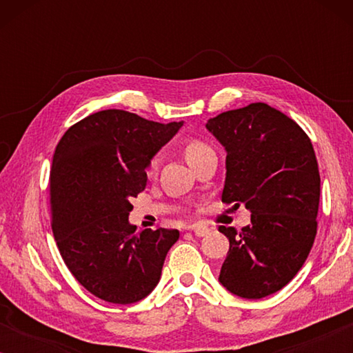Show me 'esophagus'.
<instances>
[{"instance_id": "esophagus-1", "label": "esophagus", "mask_w": 353, "mask_h": 353, "mask_svg": "<svg viewBox=\"0 0 353 353\" xmlns=\"http://www.w3.org/2000/svg\"><path fill=\"white\" fill-rule=\"evenodd\" d=\"M190 230L192 231V233H194L196 236H205V234H209V231H210V228L207 225H202V223H194V225H191L190 226Z\"/></svg>"}]
</instances>
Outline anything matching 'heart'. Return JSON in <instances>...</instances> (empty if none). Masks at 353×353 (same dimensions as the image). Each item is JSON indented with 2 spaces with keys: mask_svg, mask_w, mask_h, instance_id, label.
<instances>
[{
  "mask_svg": "<svg viewBox=\"0 0 353 353\" xmlns=\"http://www.w3.org/2000/svg\"><path fill=\"white\" fill-rule=\"evenodd\" d=\"M183 152H185L188 163L191 165V163L197 161L201 156H204V154H207V152H212V149H210V146H207L204 141H201V139H190V141L185 144V148H183ZM156 173H157V161L154 159V161L149 163V167H148V175L154 176Z\"/></svg>",
  "mask_w": 353,
  "mask_h": 353,
  "instance_id": "heart-1",
  "label": "heart"
}]
</instances>
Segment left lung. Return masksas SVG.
I'll return each instance as SVG.
<instances>
[{"instance_id": "left-lung-1", "label": "left lung", "mask_w": 353, "mask_h": 353, "mask_svg": "<svg viewBox=\"0 0 353 353\" xmlns=\"http://www.w3.org/2000/svg\"><path fill=\"white\" fill-rule=\"evenodd\" d=\"M205 127L226 149L221 201L252 214L241 231L219 228L230 239L219 279L239 297H267L296 276L315 241L320 172L312 141L265 103L226 110Z\"/></svg>"}]
</instances>
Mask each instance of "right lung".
Masks as SVG:
<instances>
[{
  "instance_id": "right-lung-1",
  "label": "right lung",
  "mask_w": 353,
  "mask_h": 353,
  "mask_svg": "<svg viewBox=\"0 0 353 353\" xmlns=\"http://www.w3.org/2000/svg\"><path fill=\"white\" fill-rule=\"evenodd\" d=\"M183 122L159 123L127 110L85 117L57 143L50 173L51 228L77 281L110 303L141 301L157 286L178 230L137 233L128 215L146 167Z\"/></svg>"
}]
</instances>
